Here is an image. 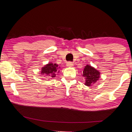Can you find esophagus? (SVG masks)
<instances>
[{
  "label": "esophagus",
  "instance_id": "34e87169",
  "mask_svg": "<svg viewBox=\"0 0 132 132\" xmlns=\"http://www.w3.org/2000/svg\"><path fill=\"white\" fill-rule=\"evenodd\" d=\"M66 66H68V67H73V64L72 62H68V63H67Z\"/></svg>",
  "mask_w": 132,
  "mask_h": 132
}]
</instances>
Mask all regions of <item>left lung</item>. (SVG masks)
Wrapping results in <instances>:
<instances>
[{
    "label": "left lung",
    "instance_id": "left-lung-1",
    "mask_svg": "<svg viewBox=\"0 0 132 132\" xmlns=\"http://www.w3.org/2000/svg\"><path fill=\"white\" fill-rule=\"evenodd\" d=\"M82 76L85 78V85L91 86L99 79L100 73L93 67L87 64L84 68Z\"/></svg>",
    "mask_w": 132,
    "mask_h": 132
}]
</instances>
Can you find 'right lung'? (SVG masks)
Instances as JSON below:
<instances>
[{"label": "right lung", "mask_w": 132, "mask_h": 132, "mask_svg": "<svg viewBox=\"0 0 132 132\" xmlns=\"http://www.w3.org/2000/svg\"><path fill=\"white\" fill-rule=\"evenodd\" d=\"M59 69L57 64L56 63H50L47 64L44 67H42L41 70V75H45V77H47L49 78L55 77L56 73L59 72V71L57 70Z\"/></svg>", "instance_id": "1"}]
</instances>
